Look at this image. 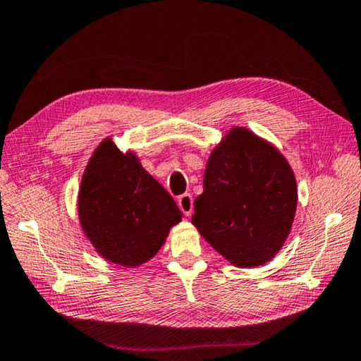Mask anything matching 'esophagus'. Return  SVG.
Returning <instances> with one entry per match:
<instances>
[{
  "mask_svg": "<svg viewBox=\"0 0 361 361\" xmlns=\"http://www.w3.org/2000/svg\"><path fill=\"white\" fill-rule=\"evenodd\" d=\"M178 207H180V210L186 216H190L192 214L194 204H192V196H191V194H188V192L181 194V196L178 197Z\"/></svg>",
  "mask_w": 361,
  "mask_h": 361,
  "instance_id": "34e87169",
  "label": "esophagus"
}]
</instances>
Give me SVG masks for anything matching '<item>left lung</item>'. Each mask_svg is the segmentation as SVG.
<instances>
[{
    "mask_svg": "<svg viewBox=\"0 0 361 361\" xmlns=\"http://www.w3.org/2000/svg\"><path fill=\"white\" fill-rule=\"evenodd\" d=\"M297 207L294 171L276 147L236 127L212 151L192 225L233 265L270 262L288 238Z\"/></svg>",
    "mask_w": 361,
    "mask_h": 361,
    "instance_id": "left-lung-1",
    "label": "left lung"
}]
</instances>
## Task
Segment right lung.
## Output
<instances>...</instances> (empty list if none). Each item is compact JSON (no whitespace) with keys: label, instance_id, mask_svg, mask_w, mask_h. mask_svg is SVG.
I'll return each mask as SVG.
<instances>
[{"label":"right lung","instance_id":"add662e5","mask_svg":"<svg viewBox=\"0 0 361 361\" xmlns=\"http://www.w3.org/2000/svg\"><path fill=\"white\" fill-rule=\"evenodd\" d=\"M78 216L96 252L122 267H138L159 252L181 212L170 194L106 138L91 156L78 192Z\"/></svg>","mask_w":361,"mask_h":361}]
</instances>
